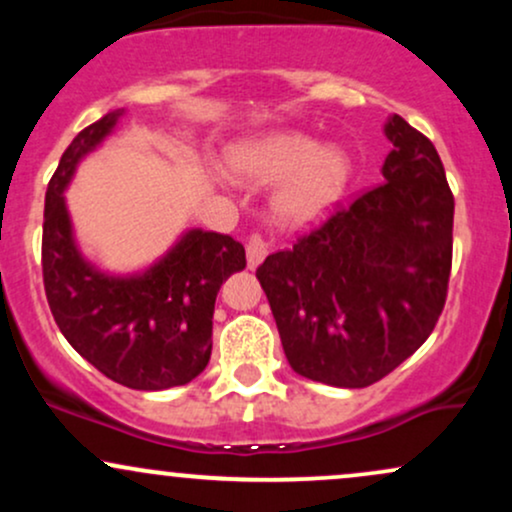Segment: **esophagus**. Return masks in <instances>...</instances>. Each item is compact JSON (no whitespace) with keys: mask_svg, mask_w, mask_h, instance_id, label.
Masks as SVG:
<instances>
[{"mask_svg":"<svg viewBox=\"0 0 512 512\" xmlns=\"http://www.w3.org/2000/svg\"><path fill=\"white\" fill-rule=\"evenodd\" d=\"M245 252H248V267L250 269H255L257 264L267 257V245H264L260 233H250V236L245 238Z\"/></svg>","mask_w":512,"mask_h":512,"instance_id":"1","label":"esophagus"}]
</instances>
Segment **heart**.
Listing matches in <instances>:
<instances>
[{"label": "heart", "instance_id": "1", "mask_svg": "<svg viewBox=\"0 0 512 512\" xmlns=\"http://www.w3.org/2000/svg\"><path fill=\"white\" fill-rule=\"evenodd\" d=\"M238 178L252 185H279L272 214L284 226L303 228L330 214L349 182V158L334 146H317L298 132H274L238 144L228 154Z\"/></svg>", "mask_w": 512, "mask_h": 512}]
</instances>
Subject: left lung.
<instances>
[{"label":"left lung","instance_id":"1","mask_svg":"<svg viewBox=\"0 0 512 512\" xmlns=\"http://www.w3.org/2000/svg\"><path fill=\"white\" fill-rule=\"evenodd\" d=\"M385 134V182L257 267L284 354L315 383L383 380L426 342L448 298L455 197L443 161L404 117Z\"/></svg>","mask_w":512,"mask_h":512}]
</instances>
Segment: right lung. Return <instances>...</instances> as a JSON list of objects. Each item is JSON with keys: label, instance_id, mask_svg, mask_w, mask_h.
<instances>
[{"label": "right lung", "instance_id": "1", "mask_svg": "<svg viewBox=\"0 0 512 512\" xmlns=\"http://www.w3.org/2000/svg\"><path fill=\"white\" fill-rule=\"evenodd\" d=\"M120 115L108 113L81 129L48 182L45 296L67 342L105 378L132 390H168L207 368L216 293L245 269V248L231 236L195 228L161 262L127 279L101 274L79 255L62 192L81 156L108 137Z\"/></svg>", "mask_w": 512, "mask_h": 512}]
</instances>
